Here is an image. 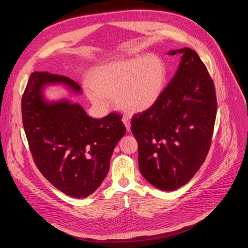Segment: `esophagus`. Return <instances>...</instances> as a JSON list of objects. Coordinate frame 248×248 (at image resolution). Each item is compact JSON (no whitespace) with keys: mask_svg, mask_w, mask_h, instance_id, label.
<instances>
[{"mask_svg":"<svg viewBox=\"0 0 248 248\" xmlns=\"http://www.w3.org/2000/svg\"><path fill=\"white\" fill-rule=\"evenodd\" d=\"M123 123L124 124L126 130H127V131H129V130H130V127H131L130 120H129L127 117H123Z\"/></svg>","mask_w":248,"mask_h":248,"instance_id":"esophagus-1","label":"esophagus"}]
</instances>
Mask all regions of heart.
I'll use <instances>...</instances> for the list:
<instances>
[{
	"label": "heart",
	"instance_id": "b5f03b06",
	"mask_svg": "<svg viewBox=\"0 0 248 248\" xmlns=\"http://www.w3.org/2000/svg\"><path fill=\"white\" fill-rule=\"evenodd\" d=\"M165 82L163 60L155 54H146L97 66L84 89L99 110H108L111 98H115L124 110L139 113L151 108L160 100Z\"/></svg>",
	"mask_w": 248,
	"mask_h": 248
}]
</instances>
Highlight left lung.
<instances>
[{
    "mask_svg": "<svg viewBox=\"0 0 248 248\" xmlns=\"http://www.w3.org/2000/svg\"><path fill=\"white\" fill-rule=\"evenodd\" d=\"M167 54L182 55L179 67L160 100L133 117L131 131L142 177L160 190L172 191L186 185L207 156L217 101L213 81L194 50Z\"/></svg>",
    "mask_w": 248,
    "mask_h": 248,
    "instance_id": "1",
    "label": "left lung"
}]
</instances>
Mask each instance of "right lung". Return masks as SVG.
<instances>
[{"label": "right lung", "mask_w": 248, "mask_h": 248, "mask_svg": "<svg viewBox=\"0 0 248 248\" xmlns=\"http://www.w3.org/2000/svg\"><path fill=\"white\" fill-rule=\"evenodd\" d=\"M51 85L65 88L70 97L82 94L81 86L67 77L32 73L22 99L24 128L44 177L65 195L82 199L103 183L126 129L117 113L94 119L71 98L48 101L45 91Z\"/></svg>", "instance_id": "add662e5"}]
</instances>
